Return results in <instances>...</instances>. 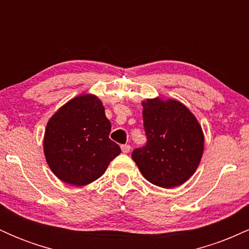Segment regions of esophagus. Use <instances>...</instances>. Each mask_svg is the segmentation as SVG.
<instances>
[{
    "instance_id": "esophagus-1",
    "label": "esophagus",
    "mask_w": 249,
    "mask_h": 249,
    "mask_svg": "<svg viewBox=\"0 0 249 249\" xmlns=\"http://www.w3.org/2000/svg\"><path fill=\"white\" fill-rule=\"evenodd\" d=\"M130 150H131V146L128 144H125V145H122V151H123V153H128L130 152Z\"/></svg>"
}]
</instances>
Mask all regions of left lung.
I'll return each mask as SVG.
<instances>
[{
	"instance_id": "1",
	"label": "left lung",
	"mask_w": 249,
	"mask_h": 249,
	"mask_svg": "<svg viewBox=\"0 0 249 249\" xmlns=\"http://www.w3.org/2000/svg\"><path fill=\"white\" fill-rule=\"evenodd\" d=\"M142 105L147 142L133 151L132 159L151 184L179 186L192 177L201 160V126L193 113L174 99H146Z\"/></svg>"
}]
</instances>
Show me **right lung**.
I'll list each match as a JSON object with an SVG mask.
<instances>
[{
	"label": "right lung",
	"mask_w": 249,
	"mask_h": 249,
	"mask_svg": "<svg viewBox=\"0 0 249 249\" xmlns=\"http://www.w3.org/2000/svg\"><path fill=\"white\" fill-rule=\"evenodd\" d=\"M111 123L93 95L75 97L49 119L44 133L45 159L53 174L73 186L103 176L121 147L108 138Z\"/></svg>",
	"instance_id": "obj_1"
}]
</instances>
